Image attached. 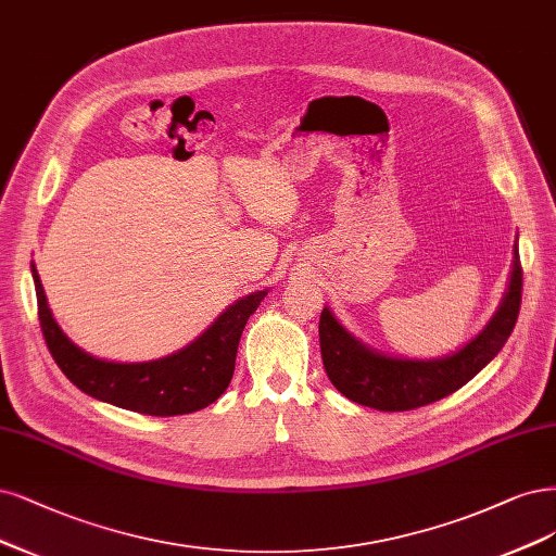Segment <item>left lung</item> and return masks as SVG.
<instances>
[{
	"label": "left lung",
	"mask_w": 556,
	"mask_h": 556,
	"mask_svg": "<svg viewBox=\"0 0 556 556\" xmlns=\"http://www.w3.org/2000/svg\"><path fill=\"white\" fill-rule=\"evenodd\" d=\"M513 255L508 290L488 327L463 350L444 358L418 361L379 354L356 340L329 308H324L319 315V348L331 384L352 402L379 412H409L463 389L502 352L518 321L522 301L518 243Z\"/></svg>",
	"instance_id": "8db88e82"
}]
</instances>
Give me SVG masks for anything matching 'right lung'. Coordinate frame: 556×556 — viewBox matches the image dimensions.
<instances>
[{
  "label": "right lung",
  "mask_w": 556,
  "mask_h": 556,
  "mask_svg": "<svg viewBox=\"0 0 556 556\" xmlns=\"http://www.w3.org/2000/svg\"><path fill=\"white\" fill-rule=\"evenodd\" d=\"M36 285L38 321L48 350L62 372L83 393L110 402L114 407L149 416H179L198 412L216 402L235 375L239 340L245 321L266 292H253L229 308L188 348L144 363H114L87 354L54 321L41 278L31 264Z\"/></svg>",
  "instance_id": "right-lung-1"
}]
</instances>
